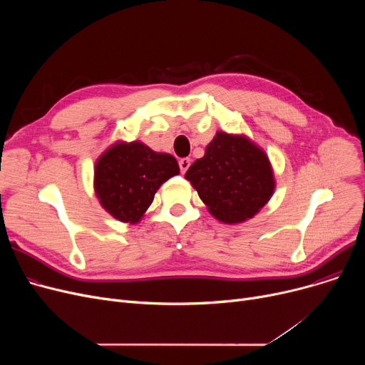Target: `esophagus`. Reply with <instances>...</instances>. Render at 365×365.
<instances>
[{
    "mask_svg": "<svg viewBox=\"0 0 365 365\" xmlns=\"http://www.w3.org/2000/svg\"><path fill=\"white\" fill-rule=\"evenodd\" d=\"M189 165H190V160H189V158H182V160L179 161V167H180V171H182V173H186V170L189 168Z\"/></svg>",
    "mask_w": 365,
    "mask_h": 365,
    "instance_id": "34e87169",
    "label": "esophagus"
}]
</instances>
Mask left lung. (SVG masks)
I'll use <instances>...</instances> for the list:
<instances>
[{
	"label": "left lung",
	"instance_id": "left-lung-1",
	"mask_svg": "<svg viewBox=\"0 0 365 365\" xmlns=\"http://www.w3.org/2000/svg\"><path fill=\"white\" fill-rule=\"evenodd\" d=\"M208 212L223 223L252 219L271 200L275 180L266 153L245 136L217 131L186 171Z\"/></svg>",
	"mask_w": 365,
	"mask_h": 365
}]
</instances>
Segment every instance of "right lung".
Wrapping results in <instances>:
<instances>
[{
    "label": "right lung",
    "instance_id": "right-lung-1",
    "mask_svg": "<svg viewBox=\"0 0 365 365\" xmlns=\"http://www.w3.org/2000/svg\"><path fill=\"white\" fill-rule=\"evenodd\" d=\"M180 173L170 153L152 150L142 142H117L94 167V190L102 207L115 219L138 223L160 186Z\"/></svg>",
    "mask_w": 365,
    "mask_h": 365
}]
</instances>
